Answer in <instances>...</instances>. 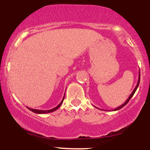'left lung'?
Here are the masks:
<instances>
[{
    "label": "left lung",
    "instance_id": "left-lung-1",
    "mask_svg": "<svg viewBox=\"0 0 150 150\" xmlns=\"http://www.w3.org/2000/svg\"><path fill=\"white\" fill-rule=\"evenodd\" d=\"M140 71H139V76H138V83H137V85H136V86H135V88H134V90H133V92H132L131 94L130 95V96L128 97V98L127 100H126V102H125V103H124V104H122V105H120V106L117 107V108H115V109H114V110H113L112 111H117V110H120V109L122 108V107H124L125 106V105H126V104H127V103H128V102H129V100H131V98H132V97L133 96V95H134V93H135V91H136L137 88H138V86H139V83H140ZM107 111H108V110H107Z\"/></svg>",
    "mask_w": 150,
    "mask_h": 150
}]
</instances>
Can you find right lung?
I'll return each mask as SVG.
<instances>
[{"label": "right lung", "instance_id": "obj_1", "mask_svg": "<svg viewBox=\"0 0 150 150\" xmlns=\"http://www.w3.org/2000/svg\"><path fill=\"white\" fill-rule=\"evenodd\" d=\"M64 97H63L62 100V101H61V103H59V105H58L57 107H54V108H53V109H51V110H34V109H31V108H30V107H27V109H29V110L30 111H31V112H34V113H36V114H47V113H50V112H54V111L57 110V109L59 108V107L61 106L62 103H63V100H64Z\"/></svg>", "mask_w": 150, "mask_h": 150}]
</instances>
